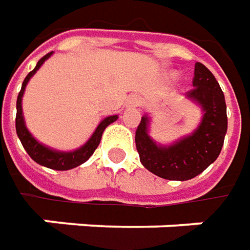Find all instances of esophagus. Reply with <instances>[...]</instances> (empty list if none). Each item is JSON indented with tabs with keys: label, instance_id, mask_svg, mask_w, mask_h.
I'll return each mask as SVG.
<instances>
[{
	"label": "esophagus",
	"instance_id": "obj_1",
	"mask_svg": "<svg viewBox=\"0 0 250 250\" xmlns=\"http://www.w3.org/2000/svg\"><path fill=\"white\" fill-rule=\"evenodd\" d=\"M139 97L138 96H135V94H132L128 97V100H126V104L129 105V107H136V105H139Z\"/></svg>",
	"mask_w": 250,
	"mask_h": 250
}]
</instances>
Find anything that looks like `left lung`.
Listing matches in <instances>:
<instances>
[{
	"instance_id": "8db88e82",
	"label": "left lung",
	"mask_w": 250,
	"mask_h": 250,
	"mask_svg": "<svg viewBox=\"0 0 250 250\" xmlns=\"http://www.w3.org/2000/svg\"><path fill=\"white\" fill-rule=\"evenodd\" d=\"M187 99L202 110V120L192 133L169 145L149 135L150 117H142L135 135L140 163L154 175L169 181H188L202 174L218 157L224 145L228 120L224 93L203 63L195 65L193 89Z\"/></svg>"
}]
</instances>
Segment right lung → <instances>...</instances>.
<instances>
[{"instance_id":"1","label":"right lung","mask_w":250,"mask_h":250,"mask_svg":"<svg viewBox=\"0 0 250 250\" xmlns=\"http://www.w3.org/2000/svg\"><path fill=\"white\" fill-rule=\"evenodd\" d=\"M51 55H53V53L44 55L43 58L37 62L33 71L29 72V75L24 78L23 83H22V89L19 91V96H18V100H16V120H15V122H16V133H18V138L21 140L22 146L27 151V154L37 164H40L43 167L51 168V169H57V171H66V169H72V168L81 166V164L86 163L87 160L90 159V156L94 153V150L97 149V146L100 145L103 132L105 130V128L110 124L118 120V115H110V117H105L104 120H101L96 130L93 132V135L89 138V140L84 145H82L81 147L71 150V151H62V150L48 147V146H45V145L40 143L39 140L36 139L33 135L29 132L27 126H26V122H24L23 110H22V97L24 94L26 84L29 83L30 78L42 68V65Z\"/></svg>"}]
</instances>
